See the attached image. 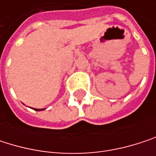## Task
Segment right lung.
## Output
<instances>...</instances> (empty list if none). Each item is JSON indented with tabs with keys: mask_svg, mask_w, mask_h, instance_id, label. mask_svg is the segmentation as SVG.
<instances>
[{
	"mask_svg": "<svg viewBox=\"0 0 156 156\" xmlns=\"http://www.w3.org/2000/svg\"><path fill=\"white\" fill-rule=\"evenodd\" d=\"M34 110H36V111H41V110H43V109H37V108H34Z\"/></svg>",
	"mask_w": 156,
	"mask_h": 156,
	"instance_id": "1",
	"label": "right lung"
}]
</instances>
